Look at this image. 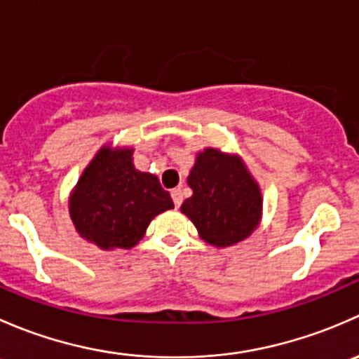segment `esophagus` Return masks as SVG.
Here are the masks:
<instances>
[{"instance_id": "34e87169", "label": "esophagus", "mask_w": 359, "mask_h": 359, "mask_svg": "<svg viewBox=\"0 0 359 359\" xmlns=\"http://www.w3.org/2000/svg\"><path fill=\"white\" fill-rule=\"evenodd\" d=\"M172 200H173V203H175L177 208L182 205L184 196H182V189H180V187H175V189H172Z\"/></svg>"}]
</instances>
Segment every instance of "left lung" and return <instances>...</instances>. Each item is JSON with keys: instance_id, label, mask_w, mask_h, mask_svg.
I'll return each mask as SVG.
<instances>
[{"instance_id": "obj_1", "label": "left lung", "mask_w": 359, "mask_h": 359, "mask_svg": "<svg viewBox=\"0 0 359 359\" xmlns=\"http://www.w3.org/2000/svg\"><path fill=\"white\" fill-rule=\"evenodd\" d=\"M187 184L193 196L180 210L193 220L206 243L229 247L248 238L259 224V186L238 158L205 149L198 154Z\"/></svg>"}]
</instances>
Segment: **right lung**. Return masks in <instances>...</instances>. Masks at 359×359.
<instances>
[{
	"label": "right lung",
	"instance_id": "right-lung-1",
	"mask_svg": "<svg viewBox=\"0 0 359 359\" xmlns=\"http://www.w3.org/2000/svg\"><path fill=\"white\" fill-rule=\"evenodd\" d=\"M132 149H100L71 196V219L100 248H132L158 213L173 208L156 175L135 170Z\"/></svg>",
	"mask_w": 359,
	"mask_h": 359
}]
</instances>
